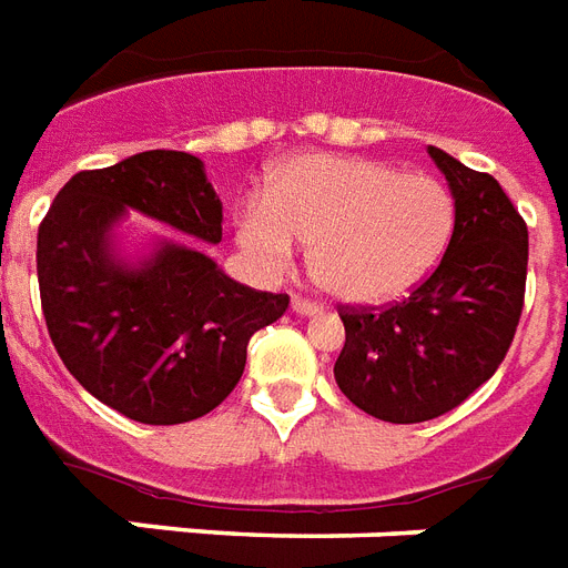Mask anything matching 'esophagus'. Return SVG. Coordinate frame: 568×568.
<instances>
[{
  "instance_id": "obj_1",
  "label": "esophagus",
  "mask_w": 568,
  "mask_h": 568,
  "mask_svg": "<svg viewBox=\"0 0 568 568\" xmlns=\"http://www.w3.org/2000/svg\"><path fill=\"white\" fill-rule=\"evenodd\" d=\"M292 313L313 318V315L322 313V306H318V303H313V301H306V297H292Z\"/></svg>"
}]
</instances>
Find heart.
<instances>
[{
    "mask_svg": "<svg viewBox=\"0 0 568 568\" xmlns=\"http://www.w3.org/2000/svg\"><path fill=\"white\" fill-rule=\"evenodd\" d=\"M449 190L428 172H396L352 154H297L267 179L265 199L235 211V237L280 274L310 244L313 280L336 301L372 306L410 292L447 250Z\"/></svg>",
    "mask_w": 568,
    "mask_h": 568,
    "instance_id": "heart-1",
    "label": "heart"
}]
</instances>
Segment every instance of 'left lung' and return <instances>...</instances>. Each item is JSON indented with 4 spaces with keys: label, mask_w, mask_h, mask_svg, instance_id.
Instances as JSON below:
<instances>
[{
    "label": "left lung",
    "mask_w": 568,
    "mask_h": 568,
    "mask_svg": "<svg viewBox=\"0 0 568 568\" xmlns=\"http://www.w3.org/2000/svg\"><path fill=\"white\" fill-rule=\"evenodd\" d=\"M428 158L456 205L440 265L389 310L342 313L333 378L384 423H426L462 405L504 363L525 306V220L491 175L435 145Z\"/></svg>",
    "instance_id": "1"
}]
</instances>
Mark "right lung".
<instances>
[{
	"label": "right lung",
	"mask_w": 568,
	"mask_h": 568,
	"mask_svg": "<svg viewBox=\"0 0 568 568\" xmlns=\"http://www.w3.org/2000/svg\"><path fill=\"white\" fill-rule=\"evenodd\" d=\"M130 210L185 237L133 236ZM220 223L205 163L187 151H142L59 190L38 229L41 306L55 352L94 399L175 426L235 389L250 336L288 310V294L235 283L195 244H220Z\"/></svg>",
	"instance_id": "add662e5"
}]
</instances>
